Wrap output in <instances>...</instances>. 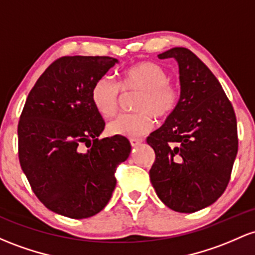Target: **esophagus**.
Returning <instances> with one entry per match:
<instances>
[{
  "instance_id": "1",
  "label": "esophagus",
  "mask_w": 255,
  "mask_h": 255,
  "mask_svg": "<svg viewBox=\"0 0 255 255\" xmlns=\"http://www.w3.org/2000/svg\"><path fill=\"white\" fill-rule=\"evenodd\" d=\"M130 145H132L133 147H135V146H138V145H140L141 142H142V140L141 139H130Z\"/></svg>"
}]
</instances>
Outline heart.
Instances as JSON below:
<instances>
[{"label": "heart", "mask_w": 255, "mask_h": 255, "mask_svg": "<svg viewBox=\"0 0 255 255\" xmlns=\"http://www.w3.org/2000/svg\"><path fill=\"white\" fill-rule=\"evenodd\" d=\"M122 91L139 92L134 110L138 113L120 115L108 125L111 135L136 138L150 132L153 117L164 120L173 114L178 105V92L169 83V75L162 66L151 61H141L125 70L121 80ZM120 86L109 76L94 82L91 99L98 114L105 119L117 113Z\"/></svg>", "instance_id": "obj_1"}]
</instances>
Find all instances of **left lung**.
I'll return each mask as SVG.
<instances>
[{
    "label": "left lung",
    "instance_id": "left-lung-1",
    "mask_svg": "<svg viewBox=\"0 0 255 255\" xmlns=\"http://www.w3.org/2000/svg\"><path fill=\"white\" fill-rule=\"evenodd\" d=\"M158 58L177 60L180 98L146 139L156 155L150 180L168 208L194 213L228 186L239 149L236 116L219 81L191 50L175 47Z\"/></svg>",
    "mask_w": 255,
    "mask_h": 255
}]
</instances>
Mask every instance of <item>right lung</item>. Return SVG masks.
<instances>
[{
	"label": "right lung",
	"mask_w": 255,
	"mask_h": 255,
	"mask_svg": "<svg viewBox=\"0 0 255 255\" xmlns=\"http://www.w3.org/2000/svg\"><path fill=\"white\" fill-rule=\"evenodd\" d=\"M117 63L59 58L27 96L18 125L19 162L32 191L54 213L72 219L99 213L116 186V167L129 156L125 136L98 139L105 122L91 99L94 82Z\"/></svg>",
	"instance_id": "1"
}]
</instances>
